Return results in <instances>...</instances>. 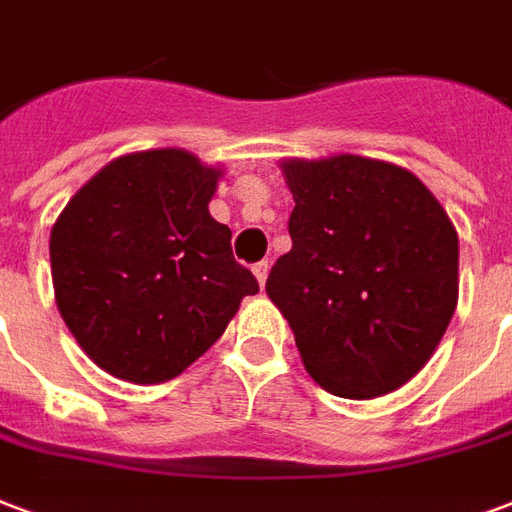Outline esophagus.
I'll return each instance as SVG.
<instances>
[{
    "label": "esophagus",
    "mask_w": 512,
    "mask_h": 512,
    "mask_svg": "<svg viewBox=\"0 0 512 512\" xmlns=\"http://www.w3.org/2000/svg\"><path fill=\"white\" fill-rule=\"evenodd\" d=\"M268 260H260V263H255V268H252V271H255V276H257V282H260V287L266 285V279H268Z\"/></svg>",
    "instance_id": "34e87169"
}]
</instances>
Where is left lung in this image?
<instances>
[{
	"label": "left lung",
	"instance_id": "obj_1",
	"mask_svg": "<svg viewBox=\"0 0 512 512\" xmlns=\"http://www.w3.org/2000/svg\"><path fill=\"white\" fill-rule=\"evenodd\" d=\"M293 249L268 298L306 372L342 399L393 393L429 363L458 304V233L431 189L393 162L333 154L279 162Z\"/></svg>",
	"mask_w": 512,
	"mask_h": 512
}]
</instances>
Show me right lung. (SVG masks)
Here are the masks:
<instances>
[{"label": "right lung", "instance_id": "1", "mask_svg": "<svg viewBox=\"0 0 512 512\" xmlns=\"http://www.w3.org/2000/svg\"><path fill=\"white\" fill-rule=\"evenodd\" d=\"M222 179L187 149L116 157L51 227V276L75 342L119 380L179 377L225 333L257 279L208 214Z\"/></svg>", "mask_w": 512, "mask_h": 512}]
</instances>
